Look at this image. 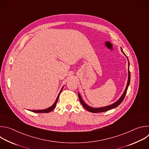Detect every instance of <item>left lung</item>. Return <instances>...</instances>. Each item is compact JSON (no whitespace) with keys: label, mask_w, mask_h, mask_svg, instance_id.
<instances>
[{"label":"left lung","mask_w":149,"mask_h":149,"mask_svg":"<svg viewBox=\"0 0 149 149\" xmlns=\"http://www.w3.org/2000/svg\"><path fill=\"white\" fill-rule=\"evenodd\" d=\"M122 52H123V50L121 49ZM123 54L125 55V54L123 52ZM130 70H129V78H128V81H127V86H126V88H125V90L124 92V93L123 94V95H121V97L120 98V99L117 101L115 103L111 104V105H110L109 106H106V107H101V108H93V107H90V106H88L87 104H86V103H85V102L82 100V99L81 98V97L80 95V94L78 93V97H79V101L81 103V104L82 105L83 107L86 109L87 110H88V111L90 112H91V113H101V112H104V111H109L110 110H111V109H113L117 107H118V106L122 102V101H123L124 97H125V95L127 93V89H128V87H129V86L130 84Z\"/></svg>","instance_id":"8db88e82"}]
</instances>
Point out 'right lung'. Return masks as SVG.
Returning <instances> with one entry per match:
<instances>
[{
    "label": "right lung",
    "mask_w": 149,
    "mask_h": 149,
    "mask_svg": "<svg viewBox=\"0 0 149 149\" xmlns=\"http://www.w3.org/2000/svg\"><path fill=\"white\" fill-rule=\"evenodd\" d=\"M62 88L61 89V91H60V93H59V95H58V97H57V98H56L55 102L54 104L51 106V107H50L49 108H48V109H45V110H31V111H32V112H33V113H49V112H51V111H52L53 109L56 107V103H57V102H58V98H59V95L61 92L62 91Z\"/></svg>",
    "instance_id": "add662e5"
}]
</instances>
